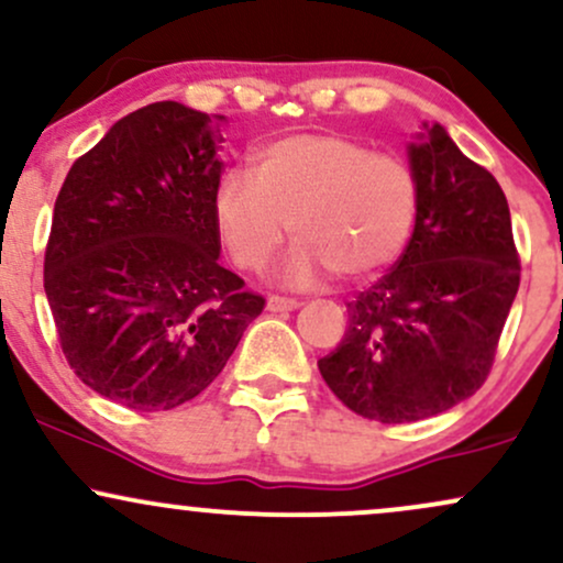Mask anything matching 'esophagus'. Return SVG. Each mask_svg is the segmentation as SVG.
Returning <instances> with one entry per match:
<instances>
[{"mask_svg": "<svg viewBox=\"0 0 563 563\" xmlns=\"http://www.w3.org/2000/svg\"><path fill=\"white\" fill-rule=\"evenodd\" d=\"M299 307H301V301L286 299V296H269L267 299L269 312H294V309H299Z\"/></svg>", "mask_w": 563, "mask_h": 563, "instance_id": "obj_1", "label": "esophagus"}]
</instances>
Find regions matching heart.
<instances>
[{
  "mask_svg": "<svg viewBox=\"0 0 563 563\" xmlns=\"http://www.w3.org/2000/svg\"><path fill=\"white\" fill-rule=\"evenodd\" d=\"M421 211V183L397 153L349 134L299 132L254 156V177L228 172L211 198L219 241L241 269H264L301 238L283 267L288 286L339 273L365 280L402 256Z\"/></svg>",
  "mask_w": 563,
  "mask_h": 563,
  "instance_id": "b5f03b06",
  "label": "heart"
}]
</instances>
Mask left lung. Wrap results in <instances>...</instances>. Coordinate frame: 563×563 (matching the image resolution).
<instances>
[{
  "label": "left lung",
  "mask_w": 563,
  "mask_h": 563,
  "mask_svg": "<svg viewBox=\"0 0 563 563\" xmlns=\"http://www.w3.org/2000/svg\"><path fill=\"white\" fill-rule=\"evenodd\" d=\"M407 156L421 183L410 243L346 303L344 339L318 363L349 410L380 423L423 421L482 389L521 275L493 174L439 124H423Z\"/></svg>",
  "instance_id": "1"
}]
</instances>
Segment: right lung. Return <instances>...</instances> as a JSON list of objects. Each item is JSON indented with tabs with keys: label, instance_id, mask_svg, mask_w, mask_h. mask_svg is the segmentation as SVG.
Here are the masks:
<instances>
[{
	"label": "right lung",
	"instance_id": "right-lung-1",
	"mask_svg": "<svg viewBox=\"0 0 563 563\" xmlns=\"http://www.w3.org/2000/svg\"><path fill=\"white\" fill-rule=\"evenodd\" d=\"M222 119L174 100L140 108L57 192L44 251L57 341L89 389L132 410L198 397L264 309L219 264Z\"/></svg>",
	"mask_w": 563,
	"mask_h": 563
}]
</instances>
